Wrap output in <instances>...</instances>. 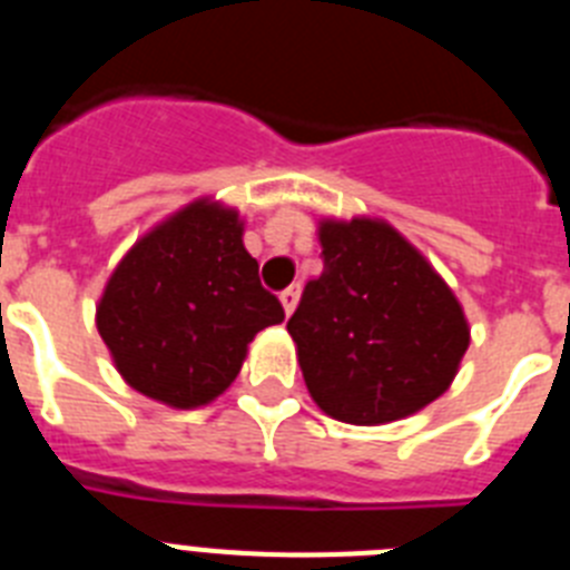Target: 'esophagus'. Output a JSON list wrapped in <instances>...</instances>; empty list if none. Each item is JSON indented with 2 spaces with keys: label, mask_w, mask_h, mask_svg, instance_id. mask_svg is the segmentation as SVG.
Segmentation results:
<instances>
[{
  "label": "esophagus",
  "mask_w": 570,
  "mask_h": 570,
  "mask_svg": "<svg viewBox=\"0 0 570 570\" xmlns=\"http://www.w3.org/2000/svg\"><path fill=\"white\" fill-rule=\"evenodd\" d=\"M279 302H282V308H285V314H294L296 308V302H299V285H291V288H285L279 294Z\"/></svg>",
  "instance_id": "34e87169"
}]
</instances>
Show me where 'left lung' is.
<instances>
[{
    "instance_id": "obj_1",
    "label": "left lung",
    "mask_w": 570,
    "mask_h": 570,
    "mask_svg": "<svg viewBox=\"0 0 570 570\" xmlns=\"http://www.w3.org/2000/svg\"><path fill=\"white\" fill-rule=\"evenodd\" d=\"M320 245L325 268L288 320L311 400L347 425L431 405L471 345L454 291L385 219H320Z\"/></svg>"
}]
</instances>
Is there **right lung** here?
Here are the masks:
<instances>
[{"mask_svg": "<svg viewBox=\"0 0 570 570\" xmlns=\"http://www.w3.org/2000/svg\"><path fill=\"white\" fill-rule=\"evenodd\" d=\"M242 234L239 210L203 196L119 259L97 331L134 391L183 411L208 405L236 380L254 336L285 320Z\"/></svg>", "mask_w": 570, "mask_h": 570, "instance_id": "obj_1", "label": "right lung"}]
</instances>
